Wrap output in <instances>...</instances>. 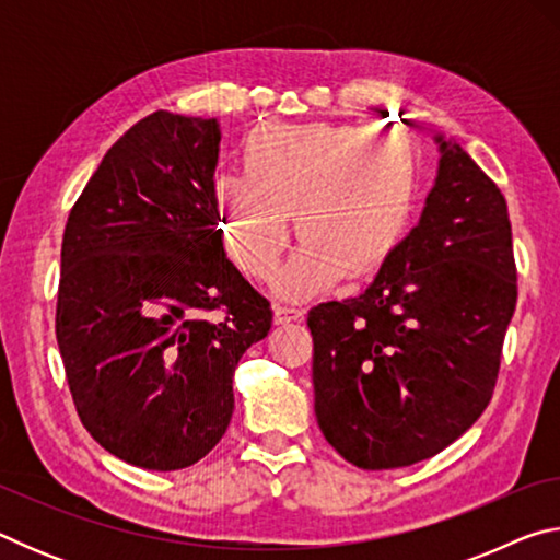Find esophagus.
Instances as JSON below:
<instances>
[{
    "instance_id": "esophagus-1",
    "label": "esophagus",
    "mask_w": 560,
    "mask_h": 560,
    "mask_svg": "<svg viewBox=\"0 0 560 560\" xmlns=\"http://www.w3.org/2000/svg\"><path fill=\"white\" fill-rule=\"evenodd\" d=\"M303 316V308L287 306V303H273V324H291Z\"/></svg>"
}]
</instances>
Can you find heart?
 <instances>
[{
	"mask_svg": "<svg viewBox=\"0 0 560 560\" xmlns=\"http://www.w3.org/2000/svg\"><path fill=\"white\" fill-rule=\"evenodd\" d=\"M244 175H220L212 205L224 249L249 279H273L287 299H308L346 277L365 279L390 259L410 224L417 155L407 136L343 122L267 126L242 145Z\"/></svg>",
	"mask_w": 560,
	"mask_h": 560,
	"instance_id": "b5f03b06",
	"label": "heart"
}]
</instances>
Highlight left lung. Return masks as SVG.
Segmentation results:
<instances>
[{
  "label": "left lung",
  "mask_w": 560,
  "mask_h": 560,
  "mask_svg": "<svg viewBox=\"0 0 560 560\" xmlns=\"http://www.w3.org/2000/svg\"><path fill=\"white\" fill-rule=\"evenodd\" d=\"M434 143L417 226L360 296L308 311L318 428L360 469L430 459L479 420L516 308L504 195L457 143Z\"/></svg>",
  "instance_id": "left-lung-1"
}]
</instances>
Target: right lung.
<instances>
[{
  "label": "right lung",
  "instance_id": "1",
  "mask_svg": "<svg viewBox=\"0 0 560 560\" xmlns=\"http://www.w3.org/2000/svg\"><path fill=\"white\" fill-rule=\"evenodd\" d=\"M220 140L217 118L150 113L101 160L63 230L66 381L83 428L132 467L200 462L230 428L236 363L271 328L269 301L222 246Z\"/></svg>",
  "mask_w": 560,
  "mask_h": 560
}]
</instances>
